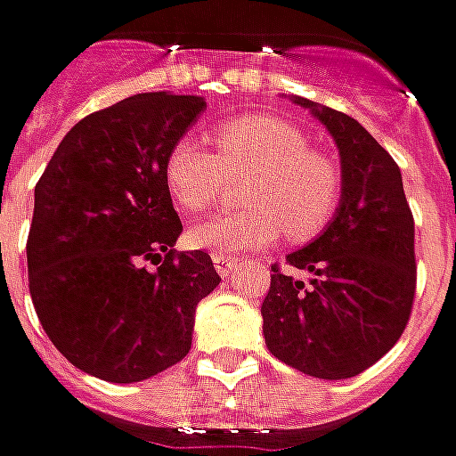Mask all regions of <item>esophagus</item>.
Masks as SVG:
<instances>
[{
	"label": "esophagus",
	"instance_id": "obj_1",
	"mask_svg": "<svg viewBox=\"0 0 456 456\" xmlns=\"http://www.w3.org/2000/svg\"><path fill=\"white\" fill-rule=\"evenodd\" d=\"M212 262H215V269L219 272V277H229L234 272V267H237V259H232L227 254H215Z\"/></svg>",
	"mask_w": 456,
	"mask_h": 456
}]
</instances>
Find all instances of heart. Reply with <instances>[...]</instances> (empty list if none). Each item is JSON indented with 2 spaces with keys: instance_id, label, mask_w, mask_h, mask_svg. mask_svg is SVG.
<instances>
[{
  "instance_id": "1",
  "label": "heart",
  "mask_w": 456,
  "mask_h": 456,
  "mask_svg": "<svg viewBox=\"0 0 456 456\" xmlns=\"http://www.w3.org/2000/svg\"><path fill=\"white\" fill-rule=\"evenodd\" d=\"M244 204L197 222L189 241L215 254L262 249L280 237L309 240L339 207L342 172L332 157L309 150V137L280 117H241L216 132V154L182 137L164 159L167 189L184 212L200 215L222 197L229 179L247 176Z\"/></svg>"
}]
</instances>
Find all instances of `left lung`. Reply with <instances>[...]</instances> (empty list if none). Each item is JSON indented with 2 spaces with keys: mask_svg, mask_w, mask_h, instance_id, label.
Wrapping results in <instances>:
<instances>
[{
  "mask_svg": "<svg viewBox=\"0 0 456 456\" xmlns=\"http://www.w3.org/2000/svg\"><path fill=\"white\" fill-rule=\"evenodd\" d=\"M292 102L332 134L342 197L330 224L287 254L289 267L309 277L272 269L262 332L269 352L294 370L349 379L397 345L410 322L414 219L397 162L357 119L305 97Z\"/></svg>",
  "mask_w": 456,
  "mask_h": 456,
  "instance_id": "obj_1",
  "label": "left lung"
}]
</instances>
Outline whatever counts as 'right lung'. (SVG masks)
Instances as JSON below:
<instances>
[{"mask_svg":"<svg viewBox=\"0 0 456 456\" xmlns=\"http://www.w3.org/2000/svg\"><path fill=\"white\" fill-rule=\"evenodd\" d=\"M204 110L202 97L144 92L94 111L34 187L37 317L77 370L104 382H142L187 357L197 305L222 281L207 252H172L182 222L164 182L172 144Z\"/></svg>","mask_w":456,"mask_h":456,"instance_id":"add662e5","label":"right lung"}]
</instances>
